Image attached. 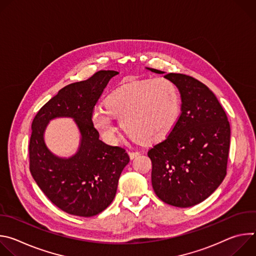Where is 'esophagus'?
Returning a JSON list of instances; mask_svg holds the SVG:
<instances>
[{"instance_id": "obj_1", "label": "esophagus", "mask_w": 256, "mask_h": 256, "mask_svg": "<svg viewBox=\"0 0 256 256\" xmlns=\"http://www.w3.org/2000/svg\"><path fill=\"white\" fill-rule=\"evenodd\" d=\"M128 155H130V159H134L136 156H138V155H140V152H138V151L128 152Z\"/></svg>"}]
</instances>
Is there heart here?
<instances>
[{
  "label": "heart",
  "mask_w": 256,
  "mask_h": 256,
  "mask_svg": "<svg viewBox=\"0 0 256 256\" xmlns=\"http://www.w3.org/2000/svg\"><path fill=\"white\" fill-rule=\"evenodd\" d=\"M105 109L96 107L92 124L109 144L116 142L114 118L120 120L124 130L142 144L165 140L175 128L181 114V99L176 85L158 77L130 83L109 94Z\"/></svg>",
  "instance_id": "1"
}]
</instances>
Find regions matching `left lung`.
<instances>
[{
    "label": "left lung",
    "instance_id": "1",
    "mask_svg": "<svg viewBox=\"0 0 256 256\" xmlns=\"http://www.w3.org/2000/svg\"><path fill=\"white\" fill-rule=\"evenodd\" d=\"M164 77L180 92L181 114L173 132L148 151L152 186L162 202L188 208L208 198L227 174L230 124L204 84L184 74L169 72Z\"/></svg>",
    "mask_w": 256,
    "mask_h": 256
}]
</instances>
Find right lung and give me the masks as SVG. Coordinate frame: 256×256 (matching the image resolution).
Returning <instances> with one entry per match:
<instances>
[{
  "instance_id": "1",
  "label": "right lung",
  "mask_w": 256,
  "mask_h": 256,
  "mask_svg": "<svg viewBox=\"0 0 256 256\" xmlns=\"http://www.w3.org/2000/svg\"><path fill=\"white\" fill-rule=\"evenodd\" d=\"M116 70H98L89 79L58 91L36 114L29 142V169L33 179L62 210L92 216L110 204L120 176L130 162L124 148L99 140L91 116L98 99ZM56 117H72L82 132L78 152L66 160L54 156L45 146L46 124Z\"/></svg>"
}]
</instances>
